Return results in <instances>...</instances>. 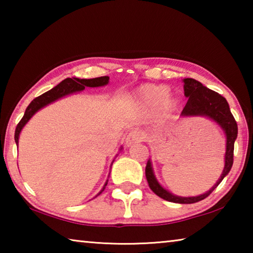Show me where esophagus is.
Listing matches in <instances>:
<instances>
[{
    "label": "esophagus",
    "instance_id": "1",
    "mask_svg": "<svg viewBox=\"0 0 253 253\" xmlns=\"http://www.w3.org/2000/svg\"><path fill=\"white\" fill-rule=\"evenodd\" d=\"M142 139H143L142 132L137 131V130H131L129 134L126 136L125 143H126L127 146H130V145H132V144L142 142Z\"/></svg>",
    "mask_w": 253,
    "mask_h": 253
}]
</instances>
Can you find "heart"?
Here are the masks:
<instances>
[{
    "instance_id": "b5f03b06",
    "label": "heart",
    "mask_w": 253,
    "mask_h": 253,
    "mask_svg": "<svg viewBox=\"0 0 253 253\" xmlns=\"http://www.w3.org/2000/svg\"><path fill=\"white\" fill-rule=\"evenodd\" d=\"M135 98L145 108L156 109L160 107L165 115L172 113L178 104L176 98L169 95V88L164 84H144L137 89Z\"/></svg>"
}]
</instances>
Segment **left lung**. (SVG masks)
Masks as SVG:
<instances>
[{
  "instance_id": "left-lung-1",
  "label": "left lung",
  "mask_w": 253,
  "mask_h": 253,
  "mask_svg": "<svg viewBox=\"0 0 253 253\" xmlns=\"http://www.w3.org/2000/svg\"><path fill=\"white\" fill-rule=\"evenodd\" d=\"M183 83L184 95H185L186 98H188V100L185 107H184V109L182 110L181 117H207L217 124L221 127V129L224 131L226 145L223 172H222L217 182L208 192L198 196H188V198L174 195L158 183L155 174H154L151 160H148L147 162L146 169H145V174H146V178L151 190L156 195L160 196V198L173 203L191 204L208 198L222 182V179L229 174L233 164L234 142L238 136V125L233 115L231 114L229 104L224 97H222L217 92L207 88L200 81L195 79L185 78L183 79Z\"/></svg>"
}]
</instances>
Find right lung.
Returning a JSON list of instances; mask_svg holds the SVG:
<instances>
[{
	"mask_svg": "<svg viewBox=\"0 0 253 253\" xmlns=\"http://www.w3.org/2000/svg\"><path fill=\"white\" fill-rule=\"evenodd\" d=\"M108 83H109V77H107V76L99 77V78H92V79L67 78L63 81H61L59 84L55 85V87H53L51 90L42 93V95L39 97H37L36 99H33L31 102H30L28 108L25 109L24 116L22 117V119H21L20 123L18 124V126H16V128H15L14 140H15L16 145H19V137L21 134V130L23 129V127L27 125V123L32 118V116L37 113V111H39L40 109H42L45 106L52 104V102L60 99V98H63L66 96L72 95V93L80 92V91L84 90V87H90V88L102 87V85L108 84ZM122 149H123V147H121L119 151H122ZM114 161L111 162V165H113ZM111 165H110V169H111ZM107 183H108V179H107L104 187L101 188V191L97 195H99V194H101V192H104Z\"/></svg>",
	"mask_w": 253,
	"mask_h": 253,
	"instance_id": "obj_1",
	"label": "right lung"
}]
</instances>
